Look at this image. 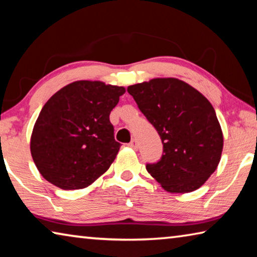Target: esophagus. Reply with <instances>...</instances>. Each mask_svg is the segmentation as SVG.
<instances>
[{
	"label": "esophagus",
	"mask_w": 257,
	"mask_h": 257,
	"mask_svg": "<svg viewBox=\"0 0 257 257\" xmlns=\"http://www.w3.org/2000/svg\"><path fill=\"white\" fill-rule=\"evenodd\" d=\"M129 146L132 147V149H134V150H137L138 149V144H137L136 139H133V141L129 143Z\"/></svg>",
	"instance_id": "34e87169"
}]
</instances>
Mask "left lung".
Segmentation results:
<instances>
[{
    "label": "left lung",
    "mask_w": 257,
    "mask_h": 257,
    "mask_svg": "<svg viewBox=\"0 0 257 257\" xmlns=\"http://www.w3.org/2000/svg\"><path fill=\"white\" fill-rule=\"evenodd\" d=\"M139 110L158 130L163 155L146 170L169 193L205 184L220 163L223 134L210 101L177 78H154L128 87Z\"/></svg>",
    "instance_id": "left-lung-1"
}]
</instances>
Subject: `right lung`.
Returning a JSON list of instances; mask_svg holds the SVG:
<instances>
[{
	"mask_svg": "<svg viewBox=\"0 0 257 257\" xmlns=\"http://www.w3.org/2000/svg\"><path fill=\"white\" fill-rule=\"evenodd\" d=\"M124 93L122 86L78 80L45 103L30 137V153L45 180L82 189L107 171L121 146L108 116Z\"/></svg>",
	"mask_w": 257,
	"mask_h": 257,
	"instance_id": "obj_1",
	"label": "right lung"
}]
</instances>
